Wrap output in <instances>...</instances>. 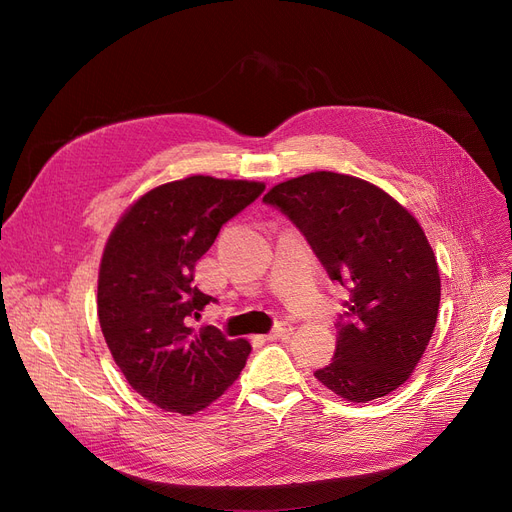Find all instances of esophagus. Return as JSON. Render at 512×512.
<instances>
[{"mask_svg":"<svg viewBox=\"0 0 512 512\" xmlns=\"http://www.w3.org/2000/svg\"><path fill=\"white\" fill-rule=\"evenodd\" d=\"M292 330H294V328L288 324V321H280V324H276V326H274V330H272L270 334H267L265 338H267V340H280V338H288V336L292 334Z\"/></svg>","mask_w":512,"mask_h":512,"instance_id":"esophagus-1","label":"esophagus"}]
</instances>
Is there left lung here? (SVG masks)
<instances>
[{
  "label": "left lung",
  "instance_id": "8db88e82",
  "mask_svg": "<svg viewBox=\"0 0 512 512\" xmlns=\"http://www.w3.org/2000/svg\"><path fill=\"white\" fill-rule=\"evenodd\" d=\"M263 201L288 215L348 292L334 359L315 378L351 402L405 384L440 307L438 263L419 222L380 186L336 172L290 178Z\"/></svg>",
  "mask_w": 512,
  "mask_h": 512
}]
</instances>
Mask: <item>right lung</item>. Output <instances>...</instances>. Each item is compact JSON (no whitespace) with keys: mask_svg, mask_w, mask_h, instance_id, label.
<instances>
[{"mask_svg":"<svg viewBox=\"0 0 512 512\" xmlns=\"http://www.w3.org/2000/svg\"><path fill=\"white\" fill-rule=\"evenodd\" d=\"M265 184L188 176L134 201L103 249L97 315L107 348L128 384L155 407L195 415L218 400L251 353L191 319L215 303L195 284V265L220 228Z\"/></svg>","mask_w":512,"mask_h":512,"instance_id":"add662e5","label":"right lung"}]
</instances>
